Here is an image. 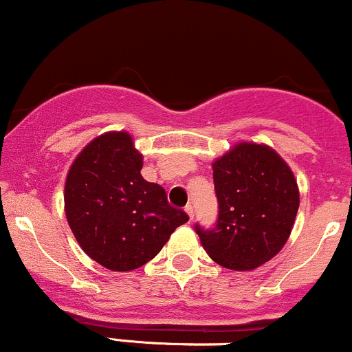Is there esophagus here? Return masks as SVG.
I'll return each mask as SVG.
<instances>
[{
    "label": "esophagus",
    "instance_id": "1",
    "mask_svg": "<svg viewBox=\"0 0 352 352\" xmlns=\"http://www.w3.org/2000/svg\"><path fill=\"white\" fill-rule=\"evenodd\" d=\"M184 211L188 213V217H190V220H192V217H195V210H192L191 205H188L186 208H184Z\"/></svg>",
    "mask_w": 352,
    "mask_h": 352
}]
</instances>
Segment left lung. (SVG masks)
Listing matches in <instances>:
<instances>
[{
  "label": "left lung",
  "instance_id": "left-lung-1",
  "mask_svg": "<svg viewBox=\"0 0 352 352\" xmlns=\"http://www.w3.org/2000/svg\"><path fill=\"white\" fill-rule=\"evenodd\" d=\"M218 220L195 226L208 255L230 270H253L289 240L298 210L292 169L272 147L240 142L213 162Z\"/></svg>",
  "mask_w": 352,
  "mask_h": 352
}]
</instances>
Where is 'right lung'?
Masks as SVG:
<instances>
[{
    "instance_id": "right-lung-1",
    "label": "right lung",
    "mask_w": 352,
    "mask_h": 352,
    "mask_svg": "<svg viewBox=\"0 0 352 352\" xmlns=\"http://www.w3.org/2000/svg\"><path fill=\"white\" fill-rule=\"evenodd\" d=\"M141 169L142 154L129 132L112 131L90 141L67 175L63 199L72 233L82 250L109 270L142 267L190 220Z\"/></svg>"
}]
</instances>
